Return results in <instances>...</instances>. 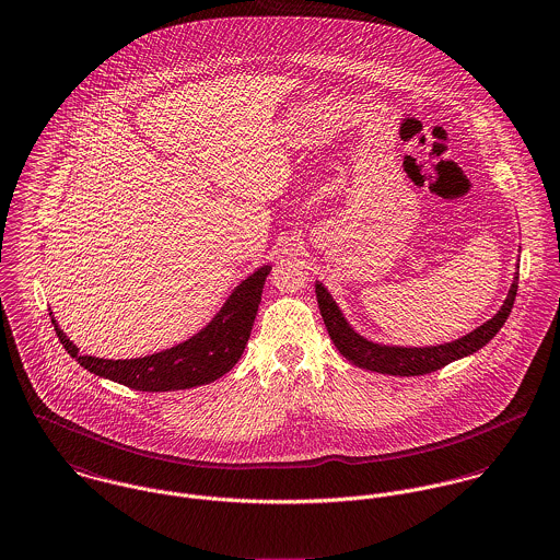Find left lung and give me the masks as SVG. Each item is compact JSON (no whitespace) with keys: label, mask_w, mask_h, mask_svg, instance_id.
<instances>
[{"label":"left lung","mask_w":560,"mask_h":560,"mask_svg":"<svg viewBox=\"0 0 560 560\" xmlns=\"http://www.w3.org/2000/svg\"><path fill=\"white\" fill-rule=\"evenodd\" d=\"M515 292H517V277L509 290L504 305L500 307L497 315L457 341H451L444 346H432V348H393V346L373 343V341L363 339L359 332H354L350 328V324L346 322V317L341 315L339 307L335 305V301L330 299V294L326 292V288L322 283L315 285L322 319H324L326 330H328L332 343L337 346V350L357 368H363L370 372L390 373V375L432 373L462 357L477 352L497 335L498 330L502 328V324L506 322L511 307H513V301H515Z\"/></svg>","instance_id":"obj_1"}]
</instances>
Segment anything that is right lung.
<instances>
[{
  "label": "right lung",
  "mask_w": 560,
  "mask_h": 560,
  "mask_svg": "<svg viewBox=\"0 0 560 560\" xmlns=\"http://www.w3.org/2000/svg\"><path fill=\"white\" fill-rule=\"evenodd\" d=\"M268 272L270 266L255 270L249 279H245L232 292L214 319L195 337L176 348L143 359L109 361L96 357H79V348L58 328L54 317L51 322L66 352L88 372L148 393L192 388L225 375L243 357Z\"/></svg>",
  "instance_id": "right-lung-1"
}]
</instances>
